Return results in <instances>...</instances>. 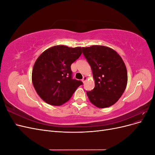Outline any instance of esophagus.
I'll return each mask as SVG.
<instances>
[{
  "label": "esophagus",
  "mask_w": 155,
  "mask_h": 155,
  "mask_svg": "<svg viewBox=\"0 0 155 155\" xmlns=\"http://www.w3.org/2000/svg\"><path fill=\"white\" fill-rule=\"evenodd\" d=\"M87 77H83V78L82 79V82L84 83H85L86 81H87Z\"/></svg>",
  "instance_id": "obj_1"
}]
</instances>
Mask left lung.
Here are the masks:
<instances>
[{
	"instance_id": "1",
	"label": "left lung",
	"mask_w": 155,
	"mask_h": 155,
	"mask_svg": "<svg viewBox=\"0 0 155 155\" xmlns=\"http://www.w3.org/2000/svg\"><path fill=\"white\" fill-rule=\"evenodd\" d=\"M82 50L95 80L94 88L87 92L89 100L100 109L112 106L122 96L127 84V71L122 58L105 46L82 47Z\"/></svg>"
}]
</instances>
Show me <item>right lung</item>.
Instances as JSON below:
<instances>
[{
	"label": "right lung",
	"instance_id": "right-lung-1",
	"mask_svg": "<svg viewBox=\"0 0 155 155\" xmlns=\"http://www.w3.org/2000/svg\"><path fill=\"white\" fill-rule=\"evenodd\" d=\"M81 47L56 45L45 50L35 61L33 85L39 97L51 105L68 101L83 83L72 78L70 66L82 54Z\"/></svg>",
	"mask_w": 155,
	"mask_h": 155
}]
</instances>
